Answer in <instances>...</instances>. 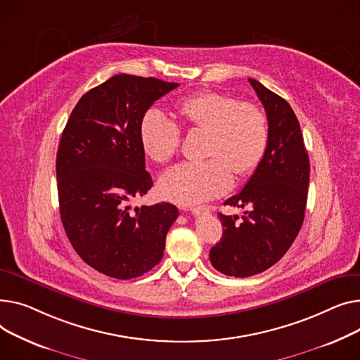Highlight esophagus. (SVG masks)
<instances>
[{"instance_id":"1","label":"esophagus","mask_w":360,"mask_h":360,"mask_svg":"<svg viewBox=\"0 0 360 360\" xmlns=\"http://www.w3.org/2000/svg\"><path fill=\"white\" fill-rule=\"evenodd\" d=\"M186 210L192 212L193 215H202V214H209V206H193V207H187Z\"/></svg>"}]
</instances>
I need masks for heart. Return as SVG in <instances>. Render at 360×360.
Returning a JSON list of instances; mask_svg holds the SVG:
<instances>
[{
  "mask_svg": "<svg viewBox=\"0 0 360 360\" xmlns=\"http://www.w3.org/2000/svg\"><path fill=\"white\" fill-rule=\"evenodd\" d=\"M179 113L187 129L207 131L200 162H183L165 172L158 181L160 195L177 205H196L224 195L232 186V172H255L269 143V122L259 105L234 96L203 91L183 100ZM141 142L155 162H167L177 153L181 131L158 109L148 110L141 122Z\"/></svg>",
  "mask_w": 360,
  "mask_h": 360,
  "instance_id": "obj_1",
  "label": "heart"
}]
</instances>
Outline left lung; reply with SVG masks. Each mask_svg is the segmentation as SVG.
I'll list each match as a JSON object with an SVG mask.
<instances>
[{
  "mask_svg": "<svg viewBox=\"0 0 360 360\" xmlns=\"http://www.w3.org/2000/svg\"><path fill=\"white\" fill-rule=\"evenodd\" d=\"M248 81L264 105L269 143L244 188L224 203L247 210L241 218L218 214L222 238L209 252L212 266L234 278L262 273L283 257L302 226L309 184V158L289 103Z\"/></svg>",
  "mask_w": 360,
  "mask_h": 360,
  "instance_id": "1",
  "label": "left lung"
}]
</instances>
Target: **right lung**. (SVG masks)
I'll list each match as a JSON object with an SVG mask.
<instances>
[{"mask_svg": "<svg viewBox=\"0 0 360 360\" xmlns=\"http://www.w3.org/2000/svg\"><path fill=\"white\" fill-rule=\"evenodd\" d=\"M179 86L115 75L79 98L62 132L56 154L60 221L77 255L105 276L138 278L162 259L179 209L161 202L131 210L128 203L153 187L142 117Z\"/></svg>", "mask_w": 360, "mask_h": 360, "instance_id": "obj_1", "label": "right lung"}]
</instances>
